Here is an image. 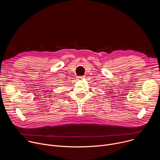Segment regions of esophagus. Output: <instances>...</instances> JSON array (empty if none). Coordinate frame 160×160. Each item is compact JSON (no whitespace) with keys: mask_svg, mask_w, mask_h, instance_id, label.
<instances>
[{"mask_svg":"<svg viewBox=\"0 0 160 160\" xmlns=\"http://www.w3.org/2000/svg\"><path fill=\"white\" fill-rule=\"evenodd\" d=\"M77 78L78 80H83V77H77Z\"/></svg>","mask_w":160,"mask_h":160,"instance_id":"obj_1","label":"esophagus"}]
</instances>
